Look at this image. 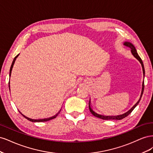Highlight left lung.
Masks as SVG:
<instances>
[{
	"mask_svg": "<svg viewBox=\"0 0 153 153\" xmlns=\"http://www.w3.org/2000/svg\"><path fill=\"white\" fill-rule=\"evenodd\" d=\"M124 45L125 46H126V47H129V48L131 49V53L133 54V55L134 57H135L138 61H139L141 64L142 65V70H143V77H144V75H145V69H144V66H143V62L142 61L141 58L139 57V55H138V54L137 53V50L135 48V47H134L133 45L131 43L129 42H124ZM143 90H144V82H143L142 83V92H141V95H140V98L139 99V100H138L137 101V103H136V104L134 105L133 107L128 110L127 112L124 113L123 114H121V115H100L98 113H96L95 111H94L93 110H92V108H91V101H89V110L91 113L94 115L95 117H98V118H100V119H102L103 120H121V119H123L124 118H125L126 117H127L128 115L130 114L132 111L133 110V109L135 108L136 106L138 105V104L139 103L140 101L141 100V98L142 96V94H143Z\"/></svg>",
	"mask_w": 153,
	"mask_h": 153,
	"instance_id": "left-lung-1",
	"label": "left lung"
}]
</instances>
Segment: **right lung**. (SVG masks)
I'll list each match as a JSON object with an SVG mask.
<instances>
[{"label":"right lung","mask_w":153,"mask_h":153,"mask_svg":"<svg viewBox=\"0 0 153 153\" xmlns=\"http://www.w3.org/2000/svg\"><path fill=\"white\" fill-rule=\"evenodd\" d=\"M18 55H19V54L18 55H17L14 58V59H13V62H12V64H11V68H10V76H11V71H12V69H13V65H14V64H15V61H16V59L18 57ZM9 89H10V82H9ZM19 111V112L23 115V116H24L25 119H27V120H29V121H31V122H45V121H50V120H51V119H55V117H56L57 115H58V114L60 113V112H61V110H60V111L59 112L56 114V115H55L54 116H53V117H49V118H45V119H30V118H29V117H26L25 115H24V114H22V112H20V110H18Z\"/></svg>","instance_id":"obj_1"}]
</instances>
